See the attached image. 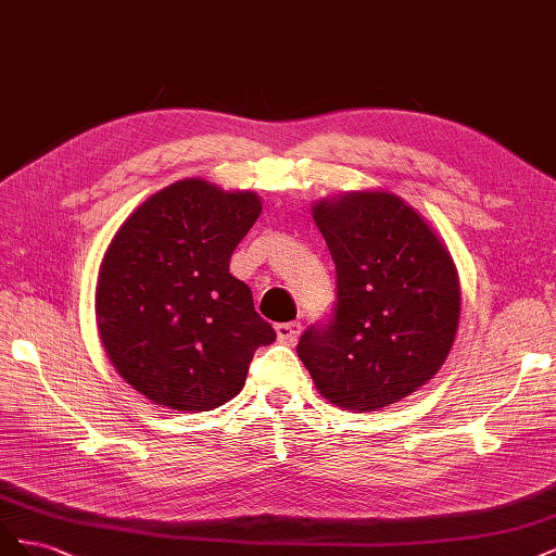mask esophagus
Returning <instances> with one entry per match:
<instances>
[{"mask_svg":"<svg viewBox=\"0 0 556 556\" xmlns=\"http://www.w3.org/2000/svg\"><path fill=\"white\" fill-rule=\"evenodd\" d=\"M299 331H301L299 323H280V325H276V336H278V341H282V343H294Z\"/></svg>","mask_w":556,"mask_h":556,"instance_id":"34e87169","label":"esophagus"}]
</instances>
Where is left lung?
Listing matches in <instances>:
<instances>
[{
    "mask_svg": "<svg viewBox=\"0 0 556 556\" xmlns=\"http://www.w3.org/2000/svg\"><path fill=\"white\" fill-rule=\"evenodd\" d=\"M336 264V308L299 359L329 403L371 413L410 396L447 359L459 327V274L439 233L401 197L345 192L313 204Z\"/></svg>",
    "mask_w": 556,
    "mask_h": 556,
    "instance_id": "left-lung-1",
    "label": "left lung"
}]
</instances>
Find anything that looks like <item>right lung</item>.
Masks as SVG:
<instances>
[{
    "mask_svg": "<svg viewBox=\"0 0 556 556\" xmlns=\"http://www.w3.org/2000/svg\"><path fill=\"white\" fill-rule=\"evenodd\" d=\"M262 199L185 178L148 197L111 239L99 266V339L121 378L155 406L213 410L237 396L274 327L229 274L231 252Z\"/></svg>",
    "mask_w": 556,
    "mask_h": 556,
    "instance_id": "1",
    "label": "right lung"
}]
</instances>
